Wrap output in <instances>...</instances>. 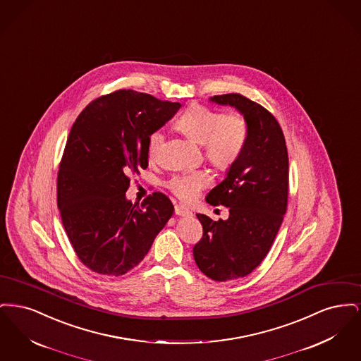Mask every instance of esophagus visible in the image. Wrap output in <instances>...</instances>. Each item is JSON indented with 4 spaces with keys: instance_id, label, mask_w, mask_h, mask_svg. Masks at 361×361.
<instances>
[{
    "instance_id": "esophagus-1",
    "label": "esophagus",
    "mask_w": 361,
    "mask_h": 361,
    "mask_svg": "<svg viewBox=\"0 0 361 361\" xmlns=\"http://www.w3.org/2000/svg\"><path fill=\"white\" fill-rule=\"evenodd\" d=\"M174 212L178 216H192V211L189 209L188 207L183 206V204H177L174 207Z\"/></svg>"
}]
</instances>
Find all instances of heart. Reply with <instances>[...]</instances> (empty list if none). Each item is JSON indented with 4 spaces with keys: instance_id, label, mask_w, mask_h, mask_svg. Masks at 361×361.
<instances>
[{
    "instance_id": "1",
    "label": "heart",
    "mask_w": 361,
    "mask_h": 361,
    "mask_svg": "<svg viewBox=\"0 0 361 361\" xmlns=\"http://www.w3.org/2000/svg\"><path fill=\"white\" fill-rule=\"evenodd\" d=\"M177 128L200 146H204L208 161L219 168H230L238 158L247 139V123L240 114L224 115L203 105H193L177 121ZM165 140L162 131H154L147 143L152 159L159 153ZM211 184V176L204 171L176 174L169 188L183 200H193L202 189Z\"/></svg>"
}]
</instances>
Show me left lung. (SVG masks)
Masks as SVG:
<instances>
[{
  "label": "left lung",
  "instance_id": "left-lung-1",
  "mask_svg": "<svg viewBox=\"0 0 361 361\" xmlns=\"http://www.w3.org/2000/svg\"><path fill=\"white\" fill-rule=\"evenodd\" d=\"M209 102L235 108L247 123L240 158L206 196L212 206L228 207V218L212 221L197 214L203 238L193 247L199 269L215 281L245 277L268 255L287 211L288 153L283 131L264 106L238 93Z\"/></svg>",
  "mask_w": 361,
  "mask_h": 361
}]
</instances>
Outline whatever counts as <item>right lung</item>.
<instances>
[{"label":"right lung","mask_w":361,"mask_h":361,"mask_svg":"<svg viewBox=\"0 0 361 361\" xmlns=\"http://www.w3.org/2000/svg\"><path fill=\"white\" fill-rule=\"evenodd\" d=\"M181 104L121 89L86 105L70 130L58 173L56 197L74 252L89 269L121 276L150 250L174 211L154 192L133 204L130 176L149 165V137Z\"/></svg>","instance_id":"1"}]
</instances>
